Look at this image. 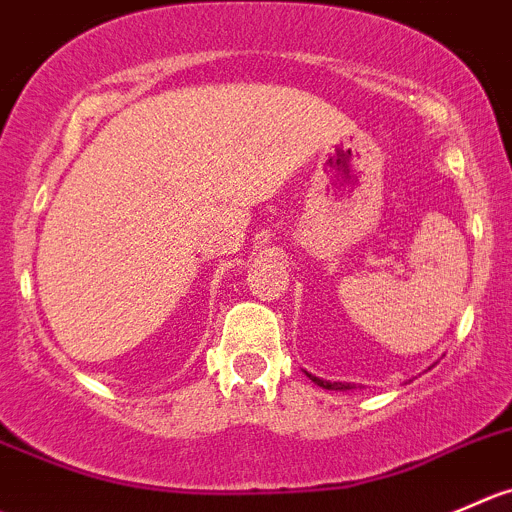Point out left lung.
<instances>
[{
	"mask_svg": "<svg viewBox=\"0 0 512 512\" xmlns=\"http://www.w3.org/2000/svg\"><path fill=\"white\" fill-rule=\"evenodd\" d=\"M305 375L310 377V380L315 382V385H320V388H325V390H352V388H355V385H350V382H330V380H322V377L310 375V372H307V370H305Z\"/></svg>",
	"mask_w": 512,
	"mask_h": 512,
	"instance_id": "8db88e82",
	"label": "left lung"
}]
</instances>
